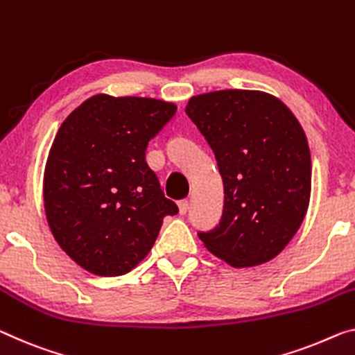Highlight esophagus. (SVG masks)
I'll use <instances>...</instances> for the list:
<instances>
[{"label":"esophagus","instance_id":"obj_1","mask_svg":"<svg viewBox=\"0 0 355 355\" xmlns=\"http://www.w3.org/2000/svg\"><path fill=\"white\" fill-rule=\"evenodd\" d=\"M178 206H179V212H181V214H185V212L189 211L190 203H189V200H181V201H178Z\"/></svg>","mask_w":355,"mask_h":355}]
</instances>
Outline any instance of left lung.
<instances>
[{
    "label": "left lung",
    "mask_w": 355,
    "mask_h": 355,
    "mask_svg": "<svg viewBox=\"0 0 355 355\" xmlns=\"http://www.w3.org/2000/svg\"><path fill=\"white\" fill-rule=\"evenodd\" d=\"M223 181V212L205 248L234 268L282 252L306 216L311 154L302 125L279 98L259 90H217L185 106Z\"/></svg>",
    "instance_id": "obj_1"
}]
</instances>
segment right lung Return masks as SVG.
<instances>
[{"instance_id":"1","label":"right lung","mask_w":355,"mask_h":355,"mask_svg":"<svg viewBox=\"0 0 355 355\" xmlns=\"http://www.w3.org/2000/svg\"><path fill=\"white\" fill-rule=\"evenodd\" d=\"M155 98L95 95L64 119L49 150L46 217L58 246L98 276L132 271L178 214L146 162L149 141L176 112Z\"/></svg>"}]
</instances>
